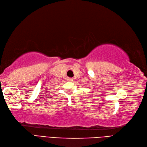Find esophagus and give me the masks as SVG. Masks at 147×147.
Here are the masks:
<instances>
[{
	"label": "esophagus",
	"instance_id": "34e87169",
	"mask_svg": "<svg viewBox=\"0 0 147 147\" xmlns=\"http://www.w3.org/2000/svg\"><path fill=\"white\" fill-rule=\"evenodd\" d=\"M67 80H68V81H70H70H73V79H72V78H68Z\"/></svg>",
	"mask_w": 147,
	"mask_h": 147
}]
</instances>
